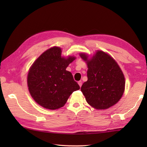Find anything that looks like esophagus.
Listing matches in <instances>:
<instances>
[{
    "instance_id": "34e87169",
    "label": "esophagus",
    "mask_w": 147,
    "mask_h": 147,
    "mask_svg": "<svg viewBox=\"0 0 147 147\" xmlns=\"http://www.w3.org/2000/svg\"><path fill=\"white\" fill-rule=\"evenodd\" d=\"M78 85L80 87H82V81H79V82H78Z\"/></svg>"
}]
</instances>
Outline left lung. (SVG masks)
I'll return each mask as SVG.
<instances>
[{
    "label": "left lung",
    "mask_w": 147,
    "mask_h": 147,
    "mask_svg": "<svg viewBox=\"0 0 147 147\" xmlns=\"http://www.w3.org/2000/svg\"><path fill=\"white\" fill-rule=\"evenodd\" d=\"M80 57L88 65V80L81 88L88 104L103 110L119 102L125 88V79L120 67L110 55L98 51L91 59L85 54Z\"/></svg>",
    "instance_id": "8db88e82"
}]
</instances>
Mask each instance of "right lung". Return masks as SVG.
<instances>
[{
	"instance_id": "right-lung-1",
	"label": "right lung",
	"mask_w": 147,
	"mask_h": 147,
	"mask_svg": "<svg viewBox=\"0 0 147 147\" xmlns=\"http://www.w3.org/2000/svg\"><path fill=\"white\" fill-rule=\"evenodd\" d=\"M61 49L54 47L43 53L33 62L28 74V90L37 104L51 110L65 105L71 93L80 88L68 65L75 57L61 56Z\"/></svg>"
}]
</instances>
